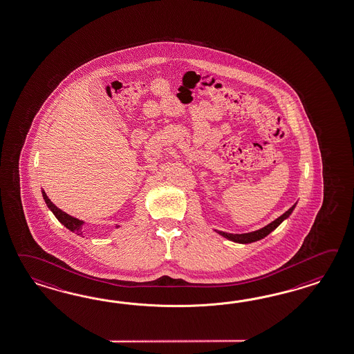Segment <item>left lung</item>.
<instances>
[{"label":"left lung","mask_w":354,"mask_h":354,"mask_svg":"<svg viewBox=\"0 0 354 354\" xmlns=\"http://www.w3.org/2000/svg\"><path fill=\"white\" fill-rule=\"evenodd\" d=\"M294 208H295V205L289 208V209H288L285 214H283V215L280 216V217H277V218L274 220L272 223H270V224L266 225L265 227L259 229V230H256V232H250V233L244 234L225 233V232H220V230H215V232L217 234H220L221 236L226 238V239L235 241V243H241V244H248V243H253V241H259V239H263V238H265V236H268V234L271 233V232H274V230H275L276 227H277L279 225L281 224L284 220H286L289 216L292 215V212H293Z\"/></svg>","instance_id":"obj_1"}]
</instances>
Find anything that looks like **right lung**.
Masks as SVG:
<instances>
[{
  "label": "right lung",
  "mask_w": 354,
  "mask_h": 354,
  "mask_svg": "<svg viewBox=\"0 0 354 354\" xmlns=\"http://www.w3.org/2000/svg\"><path fill=\"white\" fill-rule=\"evenodd\" d=\"M42 196H44V202H46L47 207L51 209L52 214L56 216V218L60 221L61 224L64 225L66 229H69L70 232H73V233L78 234V235L83 234L82 229H83L84 221L79 220L77 217H73V216H70L69 214L64 212L60 208L56 207V206L52 203L51 199L47 197V194H46L44 190H42ZM116 227H119V226L116 225Z\"/></svg>",
  "instance_id": "1"
}]
</instances>
